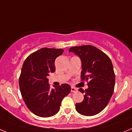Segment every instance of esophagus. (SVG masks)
Masks as SVG:
<instances>
[{
  "label": "esophagus",
  "instance_id": "esophagus-1",
  "mask_svg": "<svg viewBox=\"0 0 132 132\" xmlns=\"http://www.w3.org/2000/svg\"><path fill=\"white\" fill-rule=\"evenodd\" d=\"M71 91H72V92H77V88H74V87H72V88H71Z\"/></svg>",
  "mask_w": 132,
  "mask_h": 132
}]
</instances>
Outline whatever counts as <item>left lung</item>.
<instances>
[{
  "instance_id": "8db88e82",
  "label": "left lung",
  "mask_w": 132,
  "mask_h": 132,
  "mask_svg": "<svg viewBox=\"0 0 132 132\" xmlns=\"http://www.w3.org/2000/svg\"><path fill=\"white\" fill-rule=\"evenodd\" d=\"M69 52L74 53L81 59V78L87 81L88 87L85 90L79 89L85 93L84 100L76 103V111L85 116L98 114L107 106L113 94L115 75L111 60L103 51L90 45L72 47Z\"/></svg>"
}]
</instances>
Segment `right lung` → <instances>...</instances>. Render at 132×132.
Segmentation results:
<instances>
[{
	"mask_svg": "<svg viewBox=\"0 0 132 132\" xmlns=\"http://www.w3.org/2000/svg\"><path fill=\"white\" fill-rule=\"evenodd\" d=\"M62 49L42 48L24 60L19 79L22 97L27 108L40 117H49L60 109L62 99L71 91L68 84L51 88L47 77L55 72V60Z\"/></svg>",
	"mask_w": 132,
	"mask_h": 132,
	"instance_id": "add662e5",
	"label": "right lung"
}]
</instances>
